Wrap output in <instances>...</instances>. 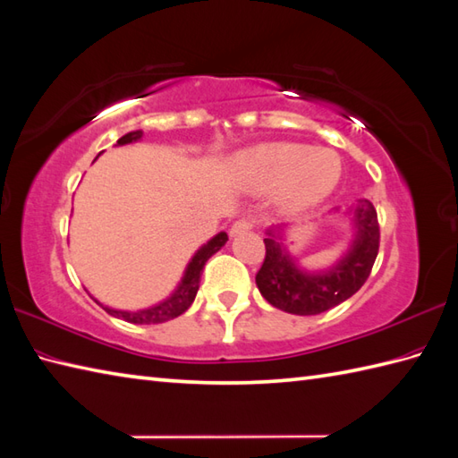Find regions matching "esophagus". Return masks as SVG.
<instances>
[{
    "instance_id": "obj_1",
    "label": "esophagus",
    "mask_w": 458,
    "mask_h": 458,
    "mask_svg": "<svg viewBox=\"0 0 458 458\" xmlns=\"http://www.w3.org/2000/svg\"><path fill=\"white\" fill-rule=\"evenodd\" d=\"M253 228V220L251 218H242V220H236L230 228V236H240V233L243 232H250Z\"/></svg>"
}]
</instances>
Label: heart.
Here are the masks:
<instances>
[{"instance_id":"heart-1","label":"heart","mask_w":458,"mask_h":458,"mask_svg":"<svg viewBox=\"0 0 458 458\" xmlns=\"http://www.w3.org/2000/svg\"><path fill=\"white\" fill-rule=\"evenodd\" d=\"M243 181L253 191L277 188L275 200L286 212L306 210L332 193L342 165L334 152L293 142L253 148L242 159Z\"/></svg>"}]
</instances>
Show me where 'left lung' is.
I'll list each match as a JSON object with an SVG mask.
<instances>
[{
	"instance_id": "left-lung-1",
	"label": "left lung",
	"mask_w": 458,
	"mask_h": 458,
	"mask_svg": "<svg viewBox=\"0 0 458 458\" xmlns=\"http://www.w3.org/2000/svg\"><path fill=\"white\" fill-rule=\"evenodd\" d=\"M337 212V208H335ZM353 228L347 251L332 267L302 269L284 246V226H273L265 238V261L255 275L263 299L283 312L296 316L322 314L353 296L373 269L378 253V220L370 200H357L345 210Z\"/></svg>"
}]
</instances>
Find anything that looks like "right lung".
<instances>
[{"label":"right lung","mask_w":458,"mask_h":458,"mask_svg":"<svg viewBox=\"0 0 458 458\" xmlns=\"http://www.w3.org/2000/svg\"><path fill=\"white\" fill-rule=\"evenodd\" d=\"M142 131H132L129 134H124L123 138L116 140V146H124V144H132L138 142L142 138ZM228 242V233L226 232H218L215 238H210L205 246H200L191 261L187 263L183 277H181L179 284L175 286V291L164 299L162 302H157L154 306L142 308V310H116V308L105 306L98 299H91L98 302L105 312H109L114 318H121L124 322L131 324H162L167 320H174V318L183 314L187 308L193 304L199 284H200V275H203L205 263L208 261L210 255H215L225 243Z\"/></svg>","instance_id":"right-lung-1"}]
</instances>
